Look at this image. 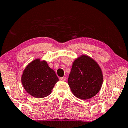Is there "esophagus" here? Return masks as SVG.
I'll return each instance as SVG.
<instances>
[{"instance_id": "34e87169", "label": "esophagus", "mask_w": 128, "mask_h": 128, "mask_svg": "<svg viewBox=\"0 0 128 128\" xmlns=\"http://www.w3.org/2000/svg\"><path fill=\"white\" fill-rule=\"evenodd\" d=\"M59 79H60V80L63 81V82H66V77H62V78H60Z\"/></svg>"}]
</instances>
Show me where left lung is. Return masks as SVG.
Listing matches in <instances>:
<instances>
[{"mask_svg":"<svg viewBox=\"0 0 128 128\" xmlns=\"http://www.w3.org/2000/svg\"><path fill=\"white\" fill-rule=\"evenodd\" d=\"M102 81V72L97 62L90 57L82 55L73 63L68 84L75 96L87 100L99 92Z\"/></svg>","mask_w":128,"mask_h":128,"instance_id":"left-lung-1","label":"left lung"}]
</instances>
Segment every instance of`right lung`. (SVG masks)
<instances>
[{
  "instance_id": "obj_1",
  "label": "right lung",
  "mask_w": 128,
  "mask_h": 128,
  "mask_svg": "<svg viewBox=\"0 0 128 128\" xmlns=\"http://www.w3.org/2000/svg\"><path fill=\"white\" fill-rule=\"evenodd\" d=\"M58 81L55 72L45 61L36 59L23 71L22 82L27 93L36 98H43L50 94Z\"/></svg>"
}]
</instances>
